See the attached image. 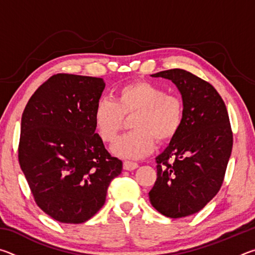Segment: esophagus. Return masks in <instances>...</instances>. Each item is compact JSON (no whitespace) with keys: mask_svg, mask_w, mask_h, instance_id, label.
<instances>
[{"mask_svg":"<svg viewBox=\"0 0 255 255\" xmlns=\"http://www.w3.org/2000/svg\"><path fill=\"white\" fill-rule=\"evenodd\" d=\"M138 167V164L135 162H129V161H125L124 162V169L127 171H132L136 170Z\"/></svg>","mask_w":255,"mask_h":255,"instance_id":"obj_1","label":"esophagus"}]
</instances>
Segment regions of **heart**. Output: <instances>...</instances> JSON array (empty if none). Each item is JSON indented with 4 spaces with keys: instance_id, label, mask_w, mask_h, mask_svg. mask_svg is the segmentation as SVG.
<instances>
[{
    "instance_id": "1",
    "label": "heart",
    "mask_w": 255,
    "mask_h": 255,
    "mask_svg": "<svg viewBox=\"0 0 255 255\" xmlns=\"http://www.w3.org/2000/svg\"><path fill=\"white\" fill-rule=\"evenodd\" d=\"M136 114L131 127L112 146V153L127 159L147 156L155 148V140L165 143L180 130L184 117L183 101L166 93L161 86L136 81L119 88L116 98L102 97L93 111L94 124L105 143H114L124 126L125 116Z\"/></svg>"
}]
</instances>
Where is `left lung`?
Returning <instances> with one entry per match:
<instances>
[{"instance_id": "1", "label": "left lung", "mask_w": 255, "mask_h": 255, "mask_svg": "<svg viewBox=\"0 0 255 255\" xmlns=\"http://www.w3.org/2000/svg\"><path fill=\"white\" fill-rule=\"evenodd\" d=\"M153 77L171 80L182 96L180 130L156 157L157 179L148 196L170 218L201 210L221 189L233 147V132L222 97L208 82L180 68Z\"/></svg>"}]
</instances>
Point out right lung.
<instances>
[{"label": "right lung", "mask_w": 255, "mask_h": 255, "mask_svg": "<svg viewBox=\"0 0 255 255\" xmlns=\"http://www.w3.org/2000/svg\"><path fill=\"white\" fill-rule=\"evenodd\" d=\"M100 77L56 74L32 94L21 118L19 163L38 207L55 221L81 224L105 205L122 173L96 132Z\"/></svg>", "instance_id": "right-lung-1"}]
</instances>
